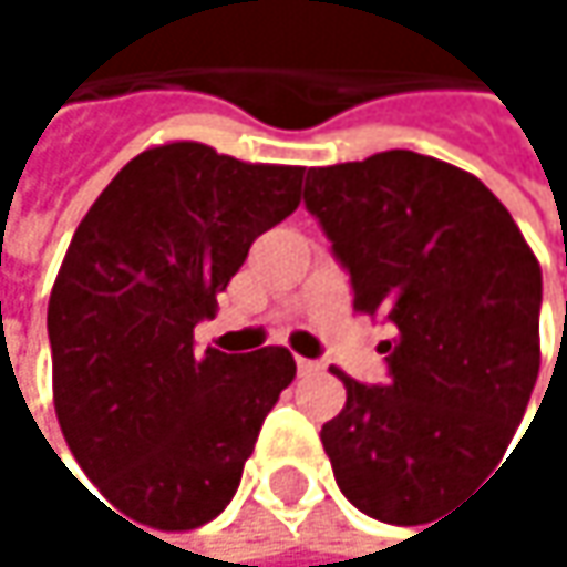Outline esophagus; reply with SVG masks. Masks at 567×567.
I'll use <instances>...</instances> for the list:
<instances>
[{"mask_svg": "<svg viewBox=\"0 0 567 567\" xmlns=\"http://www.w3.org/2000/svg\"><path fill=\"white\" fill-rule=\"evenodd\" d=\"M324 371V364L321 361H308V358H298V374H321Z\"/></svg>", "mask_w": 567, "mask_h": 567, "instance_id": "esophagus-1", "label": "esophagus"}]
</instances>
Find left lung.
Masks as SVG:
<instances>
[{
    "label": "left lung",
    "instance_id": "left-lung-1",
    "mask_svg": "<svg viewBox=\"0 0 567 567\" xmlns=\"http://www.w3.org/2000/svg\"><path fill=\"white\" fill-rule=\"evenodd\" d=\"M305 206L354 288L394 324L388 384L344 371L321 426L338 489L371 518L420 525L493 470L538 378L542 269L473 173L413 151L315 167Z\"/></svg>",
    "mask_w": 567,
    "mask_h": 567
}]
</instances>
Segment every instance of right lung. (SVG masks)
<instances>
[{
  "instance_id": "right-lung-1",
  "label": "right lung",
  "mask_w": 567,
  "mask_h": 567,
  "mask_svg": "<svg viewBox=\"0 0 567 567\" xmlns=\"http://www.w3.org/2000/svg\"><path fill=\"white\" fill-rule=\"evenodd\" d=\"M301 173L161 144L71 236L49 298L58 423L114 509L151 528H199L229 506L295 378L285 348L196 354L193 328L216 315L249 246L295 213Z\"/></svg>"
}]
</instances>
